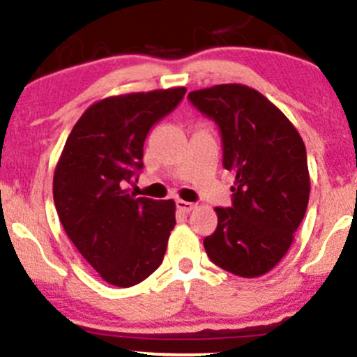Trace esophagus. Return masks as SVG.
<instances>
[{
	"label": "esophagus",
	"mask_w": 357,
	"mask_h": 357,
	"mask_svg": "<svg viewBox=\"0 0 357 357\" xmlns=\"http://www.w3.org/2000/svg\"><path fill=\"white\" fill-rule=\"evenodd\" d=\"M176 207H178V210H181V212H191V210L195 208V205L191 204V202L178 200L176 202Z\"/></svg>",
	"instance_id": "34e87169"
}]
</instances>
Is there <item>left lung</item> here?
I'll return each instance as SVG.
<instances>
[{
  "label": "left lung",
  "instance_id": "8db88e82",
  "mask_svg": "<svg viewBox=\"0 0 357 357\" xmlns=\"http://www.w3.org/2000/svg\"><path fill=\"white\" fill-rule=\"evenodd\" d=\"M188 99L219 125L222 164L236 172L232 207L215 208L217 229L204 239L205 251L234 275H265L289 251L306 213L305 142L275 104L248 85H213Z\"/></svg>",
  "mask_w": 357,
  "mask_h": 357
}]
</instances>
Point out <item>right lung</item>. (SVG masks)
<instances>
[{
	"mask_svg": "<svg viewBox=\"0 0 357 357\" xmlns=\"http://www.w3.org/2000/svg\"><path fill=\"white\" fill-rule=\"evenodd\" d=\"M185 87L131 92L93 102L71 130L52 178L58 217L82 257L107 284L131 287L162 264L176 226L174 200L130 195L144 167L149 130Z\"/></svg>",
	"mask_w": 357,
	"mask_h": 357,
	"instance_id": "1",
	"label": "right lung"
}]
</instances>
